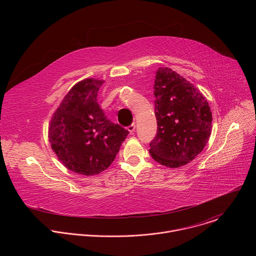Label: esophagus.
Returning a JSON list of instances; mask_svg holds the SVG:
<instances>
[{"mask_svg": "<svg viewBox=\"0 0 256 256\" xmlns=\"http://www.w3.org/2000/svg\"><path fill=\"white\" fill-rule=\"evenodd\" d=\"M128 132H130V134H132V132H134V130H136V124H132L128 128Z\"/></svg>", "mask_w": 256, "mask_h": 256, "instance_id": "34e87169", "label": "esophagus"}]
</instances>
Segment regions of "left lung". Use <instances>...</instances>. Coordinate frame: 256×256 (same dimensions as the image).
<instances>
[{"instance_id":"obj_1","label":"left lung","mask_w":256,"mask_h":256,"mask_svg":"<svg viewBox=\"0 0 256 256\" xmlns=\"http://www.w3.org/2000/svg\"><path fill=\"white\" fill-rule=\"evenodd\" d=\"M158 130L150 154L159 164L178 168L192 161L212 134V112L206 98L186 78L159 68L154 84Z\"/></svg>"}]
</instances>
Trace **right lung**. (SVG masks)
Instances as JSON below:
<instances>
[{
  "label": "right lung",
  "instance_id": "right-lung-1",
  "mask_svg": "<svg viewBox=\"0 0 256 256\" xmlns=\"http://www.w3.org/2000/svg\"><path fill=\"white\" fill-rule=\"evenodd\" d=\"M104 80L86 78L72 86L52 114L48 140L68 170L94 176L114 161L128 130L104 116L97 94Z\"/></svg>",
  "mask_w": 256,
  "mask_h": 256
}]
</instances>
